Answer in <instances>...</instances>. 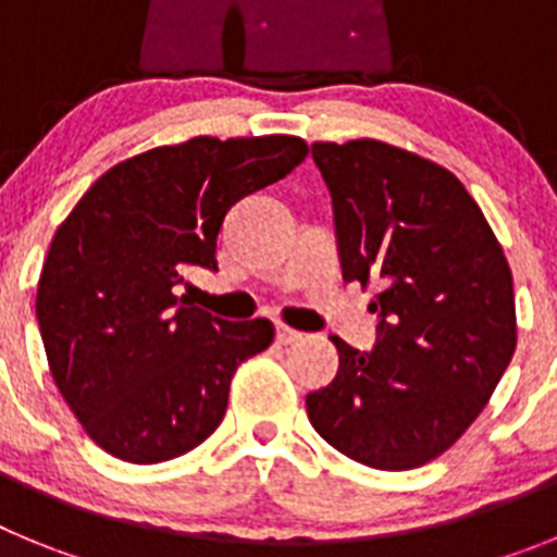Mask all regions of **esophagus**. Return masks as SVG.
I'll return each mask as SVG.
<instances>
[{
    "label": "esophagus",
    "mask_w": 557,
    "mask_h": 557,
    "mask_svg": "<svg viewBox=\"0 0 557 557\" xmlns=\"http://www.w3.org/2000/svg\"><path fill=\"white\" fill-rule=\"evenodd\" d=\"M275 339H278L282 346H293V343L304 339V334L295 332V329H289V326H275Z\"/></svg>",
    "instance_id": "obj_1"
}]
</instances>
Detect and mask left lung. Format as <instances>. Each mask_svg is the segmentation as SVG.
Wrapping results in <instances>:
<instances>
[{"instance_id": "1", "label": "left lung", "mask_w": 557, "mask_h": 557, "mask_svg": "<svg viewBox=\"0 0 557 557\" xmlns=\"http://www.w3.org/2000/svg\"><path fill=\"white\" fill-rule=\"evenodd\" d=\"M332 195L339 270L379 295L368 351L332 337L337 376L307 396L334 449L405 471L449 449L516 351L513 275L466 186L385 141H314Z\"/></svg>"}]
</instances>
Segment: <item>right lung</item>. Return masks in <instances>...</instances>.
Wrapping results in <instances>:
<instances>
[{
  "instance_id": "add662e5",
  "label": "right lung",
  "mask_w": 557,
  "mask_h": 557,
  "mask_svg": "<svg viewBox=\"0 0 557 557\" xmlns=\"http://www.w3.org/2000/svg\"><path fill=\"white\" fill-rule=\"evenodd\" d=\"M304 159L295 136H198L116 164L63 220L38 329L58 391L113 457L164 462L220 426L236 366L273 343V323L214 318L178 287L186 270H218L231 206Z\"/></svg>"
}]
</instances>
